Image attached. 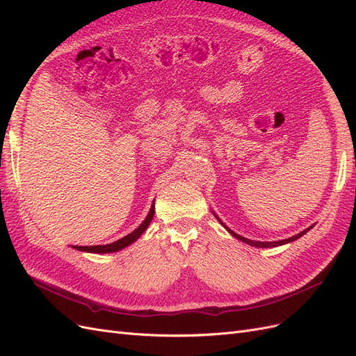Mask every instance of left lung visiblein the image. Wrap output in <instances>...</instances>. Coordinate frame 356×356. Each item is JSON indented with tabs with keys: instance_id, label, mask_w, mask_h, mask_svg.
Listing matches in <instances>:
<instances>
[{
	"instance_id": "obj_1",
	"label": "left lung",
	"mask_w": 356,
	"mask_h": 356,
	"mask_svg": "<svg viewBox=\"0 0 356 356\" xmlns=\"http://www.w3.org/2000/svg\"><path fill=\"white\" fill-rule=\"evenodd\" d=\"M218 218V217H217ZM218 221L224 225L225 227V224L218 218ZM227 229L229 232H230V234H233L236 239H239V241H242V242H245V243H248V245H251V246H257V248H272V246H279V245H284V243H289V242H294L296 239H298V238H301V236L303 234H306L312 227H309V229H306V230H303L301 233H298V234H296V236H293V238H288V239H282V241H275V242H257V241H251V239H246V238H243V236H239L238 233H234V232H232L229 227H225Z\"/></svg>"
}]
</instances>
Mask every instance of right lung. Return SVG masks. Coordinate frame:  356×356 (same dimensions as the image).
Masks as SVG:
<instances>
[{"label":"right lung","mask_w":356,"mask_h":356,"mask_svg":"<svg viewBox=\"0 0 356 356\" xmlns=\"http://www.w3.org/2000/svg\"><path fill=\"white\" fill-rule=\"evenodd\" d=\"M153 217H154V203H153L152 209H149L147 218L143 221V224H139V227L136 230H134L131 234L124 236V238H122L120 241H115V242L108 243V245H93V246H77V245H75L74 248H75V250H79V251L96 252V254H106V252L120 251V250H123V248H126L127 245L134 243L139 238V236H141L145 232V229L148 227L149 222H152Z\"/></svg>","instance_id":"obj_1"}]
</instances>
